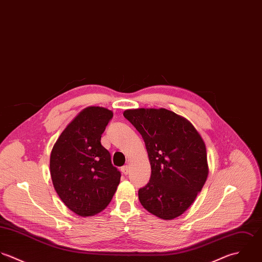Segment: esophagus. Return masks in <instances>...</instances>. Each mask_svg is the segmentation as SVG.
<instances>
[{"label": "esophagus", "instance_id": "34e87169", "mask_svg": "<svg viewBox=\"0 0 262 262\" xmlns=\"http://www.w3.org/2000/svg\"><path fill=\"white\" fill-rule=\"evenodd\" d=\"M122 172H123V174H127L129 172H130V167L129 166H124V167H122Z\"/></svg>", "mask_w": 262, "mask_h": 262}]
</instances>
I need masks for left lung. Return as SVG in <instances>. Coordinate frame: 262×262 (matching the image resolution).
I'll use <instances>...</instances> for the list:
<instances>
[{
	"instance_id": "obj_1",
	"label": "left lung",
	"mask_w": 262,
	"mask_h": 262,
	"mask_svg": "<svg viewBox=\"0 0 262 262\" xmlns=\"http://www.w3.org/2000/svg\"><path fill=\"white\" fill-rule=\"evenodd\" d=\"M123 115L141 134L151 167L149 182L138 190L140 203L163 220L181 215L208 174L201 136L189 121L166 108L127 110Z\"/></svg>"
}]
</instances>
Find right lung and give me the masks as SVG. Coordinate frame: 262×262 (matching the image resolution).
Masks as SVG:
<instances>
[{"label": "right lung", "instance_id": "1", "mask_svg": "<svg viewBox=\"0 0 262 262\" xmlns=\"http://www.w3.org/2000/svg\"><path fill=\"white\" fill-rule=\"evenodd\" d=\"M113 112L89 106L65 128L50 160L52 181L65 205L80 216L104 209L120 183L121 173L101 143Z\"/></svg>", "mask_w": 262, "mask_h": 262}]
</instances>
